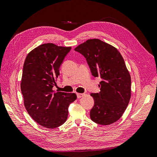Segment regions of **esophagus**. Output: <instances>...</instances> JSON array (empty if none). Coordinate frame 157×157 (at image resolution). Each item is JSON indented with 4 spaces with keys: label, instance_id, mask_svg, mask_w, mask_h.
Instances as JSON below:
<instances>
[{
    "label": "esophagus",
    "instance_id": "obj_1",
    "mask_svg": "<svg viewBox=\"0 0 157 157\" xmlns=\"http://www.w3.org/2000/svg\"><path fill=\"white\" fill-rule=\"evenodd\" d=\"M77 98H82V97H83V96H84V94L77 93Z\"/></svg>",
    "mask_w": 157,
    "mask_h": 157
}]
</instances>
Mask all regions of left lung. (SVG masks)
Instances as JSON below:
<instances>
[{"instance_id": "obj_1", "label": "left lung", "mask_w": 157, "mask_h": 157, "mask_svg": "<svg viewBox=\"0 0 157 157\" xmlns=\"http://www.w3.org/2000/svg\"><path fill=\"white\" fill-rule=\"evenodd\" d=\"M75 50L82 54L95 77H100V92L91 94L94 105L90 118L109 125L122 116L131 98V77L124 60L115 47L98 39H89Z\"/></svg>"}]
</instances>
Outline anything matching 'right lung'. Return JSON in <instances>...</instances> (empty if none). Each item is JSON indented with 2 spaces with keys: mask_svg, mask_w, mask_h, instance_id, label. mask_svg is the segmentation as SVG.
<instances>
[{
  "mask_svg": "<svg viewBox=\"0 0 157 157\" xmlns=\"http://www.w3.org/2000/svg\"><path fill=\"white\" fill-rule=\"evenodd\" d=\"M71 47L41 44L27 54L23 65L21 90L24 105L42 126L55 128L67 121L68 108L77 99L75 93L54 92L59 67Z\"/></svg>",
  "mask_w": 157,
  "mask_h": 157,
  "instance_id": "1",
  "label": "right lung"
}]
</instances>
